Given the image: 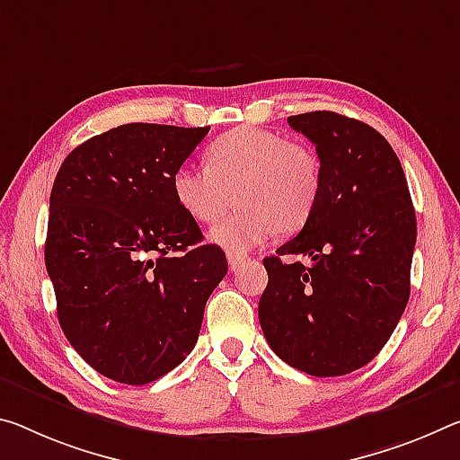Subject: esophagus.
Masks as SVG:
<instances>
[{
	"label": "esophagus",
	"mask_w": 460,
	"mask_h": 460,
	"mask_svg": "<svg viewBox=\"0 0 460 460\" xmlns=\"http://www.w3.org/2000/svg\"><path fill=\"white\" fill-rule=\"evenodd\" d=\"M243 261H245L243 256H233V253H231V256H229V270H231V272H235V270H239V266H242Z\"/></svg>",
	"instance_id": "34e87169"
}]
</instances>
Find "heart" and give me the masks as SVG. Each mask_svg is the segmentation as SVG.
I'll list each match as a JSON object with an SVG mask.
<instances>
[{
	"label": "heart",
	"instance_id": "1",
	"mask_svg": "<svg viewBox=\"0 0 460 460\" xmlns=\"http://www.w3.org/2000/svg\"><path fill=\"white\" fill-rule=\"evenodd\" d=\"M208 165L184 164L172 178L180 207L199 223H215L233 204L237 213L210 229L231 253L264 245L276 231L309 223L322 196V164L301 143L266 128L239 127L208 145Z\"/></svg>",
	"mask_w": 460,
	"mask_h": 460
}]
</instances>
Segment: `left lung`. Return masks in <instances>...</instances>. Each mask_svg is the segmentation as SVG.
Segmentation results:
<instances>
[{"mask_svg": "<svg viewBox=\"0 0 460 460\" xmlns=\"http://www.w3.org/2000/svg\"><path fill=\"white\" fill-rule=\"evenodd\" d=\"M288 125L315 145L323 186L309 223L264 260L260 325L293 368L341 376L373 360L403 315L415 210L395 151L373 127L327 111L288 116Z\"/></svg>", "mask_w": 460, "mask_h": 460, "instance_id": "obj_1", "label": "left lung"}]
</instances>
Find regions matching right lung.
<instances>
[{
    "label": "right lung",
    "mask_w": 460,
    "mask_h": 460,
    "mask_svg": "<svg viewBox=\"0 0 460 460\" xmlns=\"http://www.w3.org/2000/svg\"><path fill=\"white\" fill-rule=\"evenodd\" d=\"M208 127L130 122L65 157L49 204L45 264L59 323L100 375L147 385L192 352L227 274L180 207L172 178Z\"/></svg>",
    "instance_id": "1"
}]
</instances>
